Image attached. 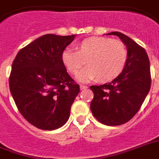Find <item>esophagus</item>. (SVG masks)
Segmentation results:
<instances>
[{"instance_id": "34e87169", "label": "esophagus", "mask_w": 159, "mask_h": 159, "mask_svg": "<svg viewBox=\"0 0 159 159\" xmlns=\"http://www.w3.org/2000/svg\"><path fill=\"white\" fill-rule=\"evenodd\" d=\"M88 89V86H86V85L80 84V90H84V89Z\"/></svg>"}]
</instances>
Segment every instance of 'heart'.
<instances>
[{"label":"heart","mask_w":159,"mask_h":159,"mask_svg":"<svg viewBox=\"0 0 159 159\" xmlns=\"http://www.w3.org/2000/svg\"><path fill=\"white\" fill-rule=\"evenodd\" d=\"M75 50L64 49L61 60L73 75H76L86 63L88 66L77 77L81 82L93 80L100 83L111 82L121 74L128 60L124 43L109 38H89L78 43Z\"/></svg>","instance_id":"1"}]
</instances>
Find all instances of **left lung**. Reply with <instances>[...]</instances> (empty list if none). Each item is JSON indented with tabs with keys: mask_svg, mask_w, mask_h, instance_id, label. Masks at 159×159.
Returning a JSON list of instances; mask_svg holds the SVG:
<instances>
[{
	"mask_svg": "<svg viewBox=\"0 0 159 159\" xmlns=\"http://www.w3.org/2000/svg\"><path fill=\"white\" fill-rule=\"evenodd\" d=\"M125 43L128 60L121 74L111 83L93 85L90 107L97 120L106 125L125 124L135 116L144 102L151 85L149 57L145 49L120 32H111Z\"/></svg>",
	"mask_w": 159,
	"mask_h": 159,
	"instance_id": "obj_1",
	"label": "left lung"
}]
</instances>
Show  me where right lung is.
<instances>
[{
    "mask_svg": "<svg viewBox=\"0 0 159 159\" xmlns=\"http://www.w3.org/2000/svg\"><path fill=\"white\" fill-rule=\"evenodd\" d=\"M75 35H43L18 51L12 64L9 89L18 111L34 126L59 129L67 121L80 93L61 60Z\"/></svg>",
    "mask_w": 159,
    "mask_h": 159,
    "instance_id": "obj_1",
    "label": "right lung"
}]
</instances>
